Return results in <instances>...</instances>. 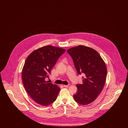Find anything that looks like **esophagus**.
I'll return each instance as SVG.
<instances>
[{
  "instance_id": "esophagus-1",
  "label": "esophagus",
  "mask_w": 128,
  "mask_h": 128,
  "mask_svg": "<svg viewBox=\"0 0 128 128\" xmlns=\"http://www.w3.org/2000/svg\"><path fill=\"white\" fill-rule=\"evenodd\" d=\"M70 84H68V85H64V87H70Z\"/></svg>"
}]
</instances>
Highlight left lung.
<instances>
[{
    "mask_svg": "<svg viewBox=\"0 0 128 128\" xmlns=\"http://www.w3.org/2000/svg\"><path fill=\"white\" fill-rule=\"evenodd\" d=\"M78 74H84L82 84H77V92L73 98L76 102L86 105L94 102L102 91L106 82L107 68L98 52L91 48L80 45L68 49Z\"/></svg>",
    "mask_w": 128,
    "mask_h": 128,
    "instance_id": "obj_1",
    "label": "left lung"
}]
</instances>
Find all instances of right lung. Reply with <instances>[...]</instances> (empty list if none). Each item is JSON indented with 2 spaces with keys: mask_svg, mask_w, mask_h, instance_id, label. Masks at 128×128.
Segmentation results:
<instances>
[{
  "mask_svg": "<svg viewBox=\"0 0 128 128\" xmlns=\"http://www.w3.org/2000/svg\"><path fill=\"white\" fill-rule=\"evenodd\" d=\"M65 51L46 46L34 50L27 58L22 70V82L27 93L37 103L46 106L56 100L60 88L46 79Z\"/></svg>",
  "mask_w": 128,
  "mask_h": 128,
  "instance_id": "add662e5",
  "label": "right lung"
}]
</instances>
